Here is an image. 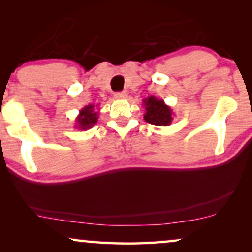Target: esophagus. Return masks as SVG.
I'll return each mask as SVG.
<instances>
[{
  "label": "esophagus",
  "instance_id": "1",
  "mask_svg": "<svg viewBox=\"0 0 252 252\" xmlns=\"http://www.w3.org/2000/svg\"><path fill=\"white\" fill-rule=\"evenodd\" d=\"M126 96H127L126 92H118V93H116V94H115V98L124 99V98H126Z\"/></svg>",
  "mask_w": 252,
  "mask_h": 252
}]
</instances>
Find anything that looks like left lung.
Here are the masks:
<instances>
[{
	"instance_id": "obj_1",
	"label": "left lung",
	"mask_w": 252,
	"mask_h": 252,
	"mask_svg": "<svg viewBox=\"0 0 252 252\" xmlns=\"http://www.w3.org/2000/svg\"><path fill=\"white\" fill-rule=\"evenodd\" d=\"M143 106L146 108V113L143 118L147 123L156 126H168L173 120V111L171 106L165 104L163 99H158L155 96L143 99Z\"/></svg>"
}]
</instances>
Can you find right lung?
Instances as JSON below:
<instances>
[{"instance_id":"obj_1","label":"right lung","mask_w":252,"mask_h":252,"mask_svg":"<svg viewBox=\"0 0 252 252\" xmlns=\"http://www.w3.org/2000/svg\"><path fill=\"white\" fill-rule=\"evenodd\" d=\"M98 105L89 104L85 106L79 111V115L75 118V125L74 127L77 129L86 130L92 128L93 126L97 123L98 119Z\"/></svg>"}]
</instances>
